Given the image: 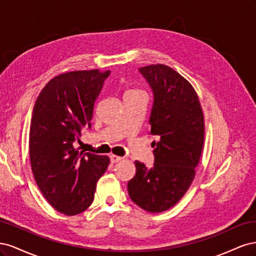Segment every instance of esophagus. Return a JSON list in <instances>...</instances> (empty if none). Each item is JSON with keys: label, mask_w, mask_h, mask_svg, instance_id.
<instances>
[{"label": "esophagus", "mask_w": 256, "mask_h": 256, "mask_svg": "<svg viewBox=\"0 0 256 256\" xmlns=\"http://www.w3.org/2000/svg\"><path fill=\"white\" fill-rule=\"evenodd\" d=\"M110 159H111V162H112V164H116V162H118V161H122V157H120V156H116V154H111V156H110Z\"/></svg>", "instance_id": "34e87169"}]
</instances>
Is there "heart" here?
<instances>
[{
	"label": "heart",
	"mask_w": 256,
	"mask_h": 256,
	"mask_svg": "<svg viewBox=\"0 0 256 256\" xmlns=\"http://www.w3.org/2000/svg\"><path fill=\"white\" fill-rule=\"evenodd\" d=\"M128 92H138V90H128V92H126V94H128Z\"/></svg>",
	"instance_id": "1"
}]
</instances>
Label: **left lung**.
<instances>
[{"mask_svg": "<svg viewBox=\"0 0 256 256\" xmlns=\"http://www.w3.org/2000/svg\"><path fill=\"white\" fill-rule=\"evenodd\" d=\"M154 92L150 118L154 162L146 168L136 161V172L128 182L132 202L148 212L173 207L188 191L203 152L205 122L194 88L164 64L140 68Z\"/></svg>", "mask_w": 256, "mask_h": 256, "instance_id": "8db88e82", "label": "left lung"}]
</instances>
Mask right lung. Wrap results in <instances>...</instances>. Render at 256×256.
<instances>
[{"label":"right lung","instance_id":"add662e5","mask_svg":"<svg viewBox=\"0 0 256 256\" xmlns=\"http://www.w3.org/2000/svg\"><path fill=\"white\" fill-rule=\"evenodd\" d=\"M110 70H76L54 76L38 96L30 120V159L38 188L66 216L83 212L110 164L108 156L79 152L74 142L90 126L94 104Z\"/></svg>","mask_w":256,"mask_h":256}]
</instances>
